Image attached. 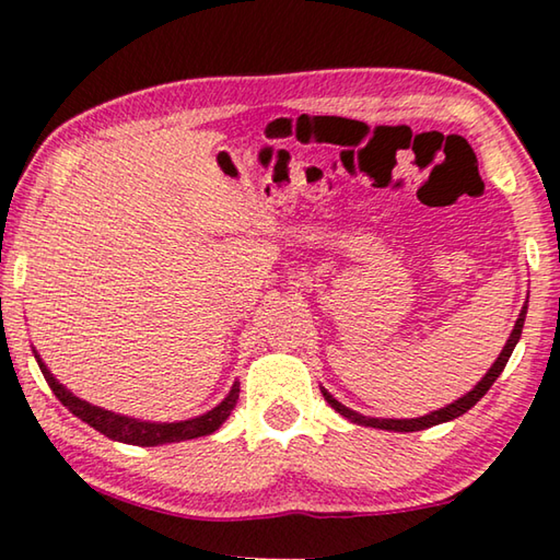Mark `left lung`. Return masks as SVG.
<instances>
[{"label":"left lung","mask_w":560,"mask_h":560,"mask_svg":"<svg viewBox=\"0 0 560 560\" xmlns=\"http://www.w3.org/2000/svg\"><path fill=\"white\" fill-rule=\"evenodd\" d=\"M526 308H528V301L524 303V308H521V314H518V318H516L514 330H511L506 346L501 348L499 358L494 360V363H491L487 375L481 377V381H479L477 385H474L469 393H464V395L457 397V400H454V402L440 407V410L428 412V415H422V417H410V420H393V417H368V415H360V412H355V410H350V407H346L343 402H338L336 397L330 395L324 385H320V393H324L326 402H328L330 407H334V410H336L338 415H343L346 420L355 422V424H363V428H375V430H387V432H417V430L434 428V424L450 422V420H454V417H459V415H464L467 410H471V407L477 405V402L481 400V397L487 395L489 387L494 385V381L501 375V371H504L506 363H509V358H511V353H514V348H516V343H518L521 330H524Z\"/></svg>","instance_id":"obj_1"}]
</instances>
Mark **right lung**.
Masks as SVG:
<instances>
[{
    "label": "right lung",
    "mask_w": 560,
    "mask_h": 560,
    "mask_svg": "<svg viewBox=\"0 0 560 560\" xmlns=\"http://www.w3.org/2000/svg\"><path fill=\"white\" fill-rule=\"evenodd\" d=\"M34 350L36 363H39L42 373L46 377V383L54 390V395L59 397L63 407L91 424L93 430H98L106 438L122 442V444H138V447H158V444H170V442H185V440H197V438H207V434L217 432L224 424L226 417L232 415L236 400H240V383L234 381L232 390L226 393L224 400L207 410L205 415L189 417V420H179V422H150V420H138V417H128V415H118L110 410H103L98 405H91L86 400H81L79 395H73L69 387L61 385L56 381L54 373L46 368L42 355Z\"/></svg>",
    "instance_id": "obj_1"
}]
</instances>
